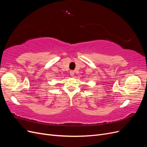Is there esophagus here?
I'll list each match as a JSON object with an SVG mask.
<instances>
[{
  "mask_svg": "<svg viewBox=\"0 0 147 147\" xmlns=\"http://www.w3.org/2000/svg\"><path fill=\"white\" fill-rule=\"evenodd\" d=\"M70 76H72V77H74V75H75V74H74V71H73V70H71L70 72Z\"/></svg>",
  "mask_w": 147,
  "mask_h": 147,
  "instance_id": "1",
  "label": "esophagus"
}]
</instances>
